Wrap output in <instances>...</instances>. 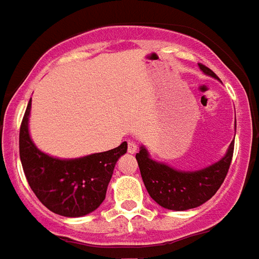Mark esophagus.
<instances>
[{
    "label": "esophagus",
    "instance_id": "obj_1",
    "mask_svg": "<svg viewBox=\"0 0 259 259\" xmlns=\"http://www.w3.org/2000/svg\"><path fill=\"white\" fill-rule=\"evenodd\" d=\"M138 150V145L135 142H132V141H130L128 142V153H131V154H135Z\"/></svg>",
    "mask_w": 259,
    "mask_h": 259
}]
</instances>
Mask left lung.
<instances>
[{
	"label": "left lung",
	"mask_w": 259,
	"mask_h": 259,
	"mask_svg": "<svg viewBox=\"0 0 259 259\" xmlns=\"http://www.w3.org/2000/svg\"><path fill=\"white\" fill-rule=\"evenodd\" d=\"M199 67L204 74L218 78L204 65H199ZM233 146L235 141L230 142L225 156L220 161L196 171H181L168 164L156 161L143 145L137 153V161L150 197L164 208L186 211L204 204L220 189L230 167Z\"/></svg>",
	"instance_id": "1"
}]
</instances>
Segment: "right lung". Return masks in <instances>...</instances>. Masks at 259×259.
Returning a JSON list of instances; mask_svg holds the SVG:
<instances>
[{
  "instance_id": "add662e5",
  "label": "right lung",
  "mask_w": 259,
  "mask_h": 259,
  "mask_svg": "<svg viewBox=\"0 0 259 259\" xmlns=\"http://www.w3.org/2000/svg\"><path fill=\"white\" fill-rule=\"evenodd\" d=\"M30 99L19 134V153L30 188L55 214L69 218L95 211L106 197L107 185L127 142L107 152L78 158H58L41 152L30 137Z\"/></svg>"
}]
</instances>
